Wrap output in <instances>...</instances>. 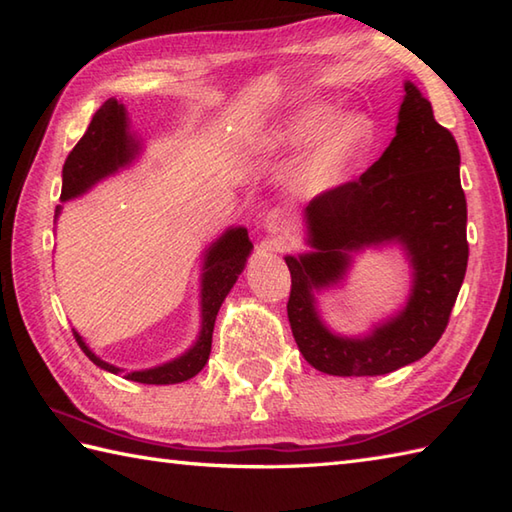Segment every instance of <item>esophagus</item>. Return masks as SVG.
Returning <instances> with one entry per match:
<instances>
[{"instance_id": "esophagus-1", "label": "esophagus", "mask_w": 512, "mask_h": 512, "mask_svg": "<svg viewBox=\"0 0 512 512\" xmlns=\"http://www.w3.org/2000/svg\"><path fill=\"white\" fill-rule=\"evenodd\" d=\"M264 228L270 235L286 237L290 233V217L284 209H273L264 220Z\"/></svg>"}]
</instances>
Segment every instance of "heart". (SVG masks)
Returning <instances> with one entry per match:
<instances>
[{
  "mask_svg": "<svg viewBox=\"0 0 512 512\" xmlns=\"http://www.w3.org/2000/svg\"><path fill=\"white\" fill-rule=\"evenodd\" d=\"M334 116L328 105H310L288 121L279 140L288 147H299L312 138L295 167V187L301 193H323L334 189L352 167L363 147L365 127L356 116Z\"/></svg>",
  "mask_w": 512,
  "mask_h": 512,
  "instance_id": "b5f03b06",
  "label": "heart"
}]
</instances>
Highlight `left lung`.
Returning a JSON list of instances; mask_svg holds the SVG:
<instances>
[{
  "label": "left lung",
  "instance_id": "left-lung-1",
  "mask_svg": "<svg viewBox=\"0 0 512 512\" xmlns=\"http://www.w3.org/2000/svg\"><path fill=\"white\" fill-rule=\"evenodd\" d=\"M312 253L286 257L288 319L303 358L323 374L380 376L418 361L440 341L462 288L469 242L460 149L431 103L405 83L396 136L361 178L319 193L306 206ZM398 241L414 266L408 306L363 340L332 335L313 290L340 280L351 255Z\"/></svg>",
  "mask_w": 512,
  "mask_h": 512
}]
</instances>
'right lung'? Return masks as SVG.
Masks as SVG:
<instances>
[{
	"mask_svg": "<svg viewBox=\"0 0 512 512\" xmlns=\"http://www.w3.org/2000/svg\"><path fill=\"white\" fill-rule=\"evenodd\" d=\"M138 149V140L129 134L123 103L110 99L94 114L83 138L74 145L68 158H65L61 200L65 202L76 198V195L88 191L92 184L129 165V162L136 158ZM59 211L61 206H57V215ZM250 248H253V242L248 239L246 228H228V231L206 250L202 268V330L198 341H195L189 352H184L180 358H176V361H169L165 365L151 369H140V372H125L123 378L145 385H173L182 383V380H189L200 372L211 354L217 310H220L222 301L226 299L228 292H231L239 273L244 270ZM74 336L76 343L81 345V350L94 365H99L105 372L112 374L123 372V369L101 361V358L83 343L79 334L74 332Z\"/></svg>",
	"mask_w": 512,
	"mask_h": 512,
	"instance_id": "right-lung-1",
	"label": "right lung"
}]
</instances>
